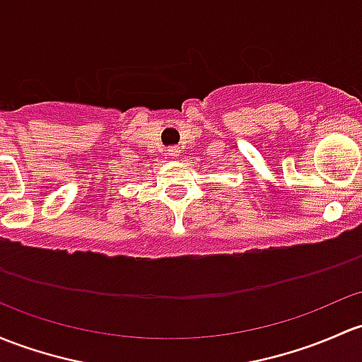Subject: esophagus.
I'll use <instances>...</instances> for the list:
<instances>
[{"label": "esophagus", "mask_w": 362, "mask_h": 362, "mask_svg": "<svg viewBox=\"0 0 362 362\" xmlns=\"http://www.w3.org/2000/svg\"><path fill=\"white\" fill-rule=\"evenodd\" d=\"M178 154H180V151H178V147H170V149H168V156H170V158H177Z\"/></svg>", "instance_id": "obj_1"}]
</instances>
